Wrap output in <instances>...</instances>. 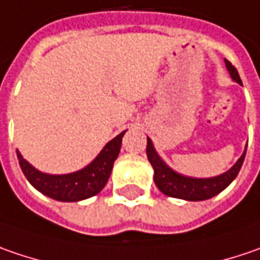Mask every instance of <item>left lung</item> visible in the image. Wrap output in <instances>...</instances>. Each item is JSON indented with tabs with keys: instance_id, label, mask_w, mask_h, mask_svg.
<instances>
[{
	"instance_id": "left-lung-1",
	"label": "left lung",
	"mask_w": 260,
	"mask_h": 260,
	"mask_svg": "<svg viewBox=\"0 0 260 260\" xmlns=\"http://www.w3.org/2000/svg\"><path fill=\"white\" fill-rule=\"evenodd\" d=\"M225 66H227V70L231 74L233 80H236L237 83L241 85V79L236 67L228 59H225ZM146 155H148L150 165L153 167L155 184L164 194L177 198V199L196 202L211 199L215 194H218L219 191H222L224 188L230 186V183L237 177L239 171H240L244 156H246V150L240 156V159L233 165L231 170H228L227 173L218 175V177H212V178H191V177H184V175L173 171L158 156L149 137H148V145H146Z\"/></svg>"
}]
</instances>
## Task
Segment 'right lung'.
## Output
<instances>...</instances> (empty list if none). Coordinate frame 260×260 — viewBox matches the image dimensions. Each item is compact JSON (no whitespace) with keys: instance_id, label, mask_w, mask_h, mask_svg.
Here are the masks:
<instances>
[{"instance_id":"right-lung-1","label":"right lung","mask_w":260,"mask_h":260,"mask_svg":"<svg viewBox=\"0 0 260 260\" xmlns=\"http://www.w3.org/2000/svg\"><path fill=\"white\" fill-rule=\"evenodd\" d=\"M124 133L125 130L108 142L96 156V159L77 173L64 175L44 174L33 168L27 161H24L17 150L20 168L33 187L38 188L48 198L61 202L83 201L98 194L107 184L114 161L120 153Z\"/></svg>"}]
</instances>
